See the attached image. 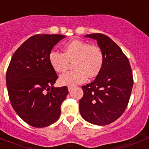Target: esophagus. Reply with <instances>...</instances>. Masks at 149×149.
I'll list each match as a JSON object with an SVG mask.
<instances>
[{"mask_svg": "<svg viewBox=\"0 0 149 149\" xmlns=\"http://www.w3.org/2000/svg\"><path fill=\"white\" fill-rule=\"evenodd\" d=\"M72 88H73V86H68V91H70Z\"/></svg>", "mask_w": 149, "mask_h": 149, "instance_id": "esophagus-1", "label": "esophagus"}]
</instances>
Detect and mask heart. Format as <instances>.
Instances as JSON below:
<instances>
[{
  "mask_svg": "<svg viewBox=\"0 0 149 149\" xmlns=\"http://www.w3.org/2000/svg\"><path fill=\"white\" fill-rule=\"evenodd\" d=\"M63 50V53L52 52L49 56L50 65L58 73L66 71L70 63H73L74 70L61 76V84L77 85L85 81L88 77H96L101 72L104 53L100 46L92 45L82 40H73L65 44Z\"/></svg>",
  "mask_w": 149,
  "mask_h": 149,
  "instance_id": "1",
  "label": "heart"
}]
</instances>
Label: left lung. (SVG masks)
Segmentation results:
<instances>
[{
    "instance_id": "8db88e82",
    "label": "left lung",
    "mask_w": 149,
    "mask_h": 149,
    "mask_svg": "<svg viewBox=\"0 0 149 149\" xmlns=\"http://www.w3.org/2000/svg\"><path fill=\"white\" fill-rule=\"evenodd\" d=\"M85 36L97 40L104 51V63L94 81L82 86L79 112L91 124L109 125L127 108L134 84L132 68L127 56L108 36L100 33Z\"/></svg>"
}]
</instances>
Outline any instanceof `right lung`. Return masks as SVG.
Returning a JSON list of instances; mask_svg holds the SVG:
<instances>
[{
  "instance_id": "add662e5",
  "label": "right lung",
  "mask_w": 149,
  "mask_h": 149,
  "mask_svg": "<svg viewBox=\"0 0 149 149\" xmlns=\"http://www.w3.org/2000/svg\"><path fill=\"white\" fill-rule=\"evenodd\" d=\"M62 35H36L28 38L13 55L6 73L10 104L27 124L44 127L58 120L67 86L54 87L58 76L49 60Z\"/></svg>"
}]
</instances>
